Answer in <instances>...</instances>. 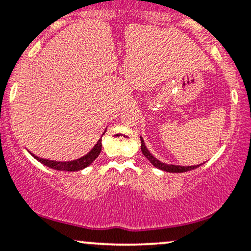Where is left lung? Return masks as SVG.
<instances>
[{
  "instance_id": "8db88e82",
  "label": "left lung",
  "mask_w": 251,
  "mask_h": 251,
  "mask_svg": "<svg viewBox=\"0 0 251 251\" xmlns=\"http://www.w3.org/2000/svg\"><path fill=\"white\" fill-rule=\"evenodd\" d=\"M140 140H141V151H142V154L145 155L146 158H148L149 162L153 164L154 167L158 168V169L168 171V173H185V171H190V170L196 169V168L199 167V166L182 167V166H174V164H166V163L161 162V161H158L157 158H155L153 155L149 153L148 149L146 148V145H145L144 140H142V138H140Z\"/></svg>"
}]
</instances>
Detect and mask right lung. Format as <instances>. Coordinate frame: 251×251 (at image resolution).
Wrapping results in <instances>:
<instances>
[{"label": "right lung", "instance_id": "1", "mask_svg": "<svg viewBox=\"0 0 251 251\" xmlns=\"http://www.w3.org/2000/svg\"><path fill=\"white\" fill-rule=\"evenodd\" d=\"M100 151H102V138L98 140V142L95 145V147L91 149L87 155H84L83 157L77 158L75 161H69V162H56V161H50L45 160V158H40L38 156H33L37 158L39 162H41L45 166L52 168L55 170H65V171H78L84 169L85 167H88L89 164H91L98 157Z\"/></svg>", "mask_w": 251, "mask_h": 251}]
</instances>
